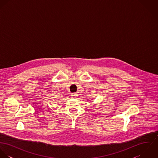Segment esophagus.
Instances as JSON below:
<instances>
[{
  "instance_id": "34e87169",
  "label": "esophagus",
  "mask_w": 158,
  "mask_h": 158,
  "mask_svg": "<svg viewBox=\"0 0 158 158\" xmlns=\"http://www.w3.org/2000/svg\"><path fill=\"white\" fill-rule=\"evenodd\" d=\"M72 98H76L77 97V93H72Z\"/></svg>"
}]
</instances>
